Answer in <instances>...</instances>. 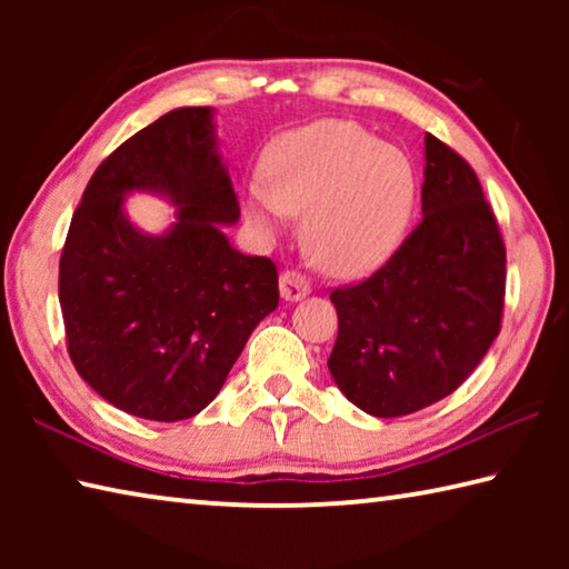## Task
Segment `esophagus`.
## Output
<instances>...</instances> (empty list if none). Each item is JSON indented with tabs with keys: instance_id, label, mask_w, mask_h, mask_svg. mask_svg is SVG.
<instances>
[{
	"instance_id": "esophagus-1",
	"label": "esophagus",
	"mask_w": 569,
	"mask_h": 569,
	"mask_svg": "<svg viewBox=\"0 0 569 569\" xmlns=\"http://www.w3.org/2000/svg\"><path fill=\"white\" fill-rule=\"evenodd\" d=\"M278 286H281V296L286 301H301L303 296L311 293V281L298 271H283Z\"/></svg>"
}]
</instances>
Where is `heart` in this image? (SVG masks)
I'll use <instances>...</instances> for the list:
<instances>
[{
    "instance_id": "1",
    "label": "heart",
    "mask_w": 569,
    "mask_h": 569,
    "mask_svg": "<svg viewBox=\"0 0 569 569\" xmlns=\"http://www.w3.org/2000/svg\"><path fill=\"white\" fill-rule=\"evenodd\" d=\"M417 200L403 152L346 120H321L288 132L268 152L266 180L248 186V208L273 228L303 218V246L321 271L371 273L399 248Z\"/></svg>"
}]
</instances>
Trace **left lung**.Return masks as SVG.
Returning <instances> with one entry per match:
<instances>
[{"label": "left lung", "instance_id": "obj_1", "mask_svg": "<svg viewBox=\"0 0 569 569\" xmlns=\"http://www.w3.org/2000/svg\"><path fill=\"white\" fill-rule=\"evenodd\" d=\"M421 220L379 271L331 291L333 381L391 419L467 381L502 329L507 248L469 162L427 132Z\"/></svg>", "mask_w": 569, "mask_h": 569}]
</instances>
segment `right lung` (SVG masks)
Here are the masks:
<instances>
[{
  "instance_id": "obj_1",
  "label": "right lung",
  "mask_w": 569,
  "mask_h": 569,
  "mask_svg": "<svg viewBox=\"0 0 569 569\" xmlns=\"http://www.w3.org/2000/svg\"><path fill=\"white\" fill-rule=\"evenodd\" d=\"M210 108L162 114L100 162L60 256L67 353L112 407L182 421L218 397L248 336L278 306L271 258L243 256L220 223L238 196L216 150ZM130 189L180 204L166 237L121 213Z\"/></svg>"
}]
</instances>
